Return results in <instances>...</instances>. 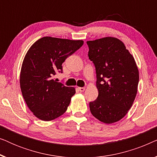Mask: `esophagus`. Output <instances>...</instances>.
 Listing matches in <instances>:
<instances>
[{"mask_svg": "<svg viewBox=\"0 0 157 157\" xmlns=\"http://www.w3.org/2000/svg\"><path fill=\"white\" fill-rule=\"evenodd\" d=\"M78 89L81 92L84 91H85V87H78Z\"/></svg>", "mask_w": 157, "mask_h": 157, "instance_id": "34e87169", "label": "esophagus"}]
</instances>
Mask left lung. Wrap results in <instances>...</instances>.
<instances>
[{"instance_id": "obj_1", "label": "left lung", "mask_w": 157, "mask_h": 157, "mask_svg": "<svg viewBox=\"0 0 157 157\" xmlns=\"http://www.w3.org/2000/svg\"><path fill=\"white\" fill-rule=\"evenodd\" d=\"M95 66L97 98L89 103L92 115L104 124L125 117L137 94L139 74L136 61L124 43L113 37L86 42Z\"/></svg>"}]
</instances>
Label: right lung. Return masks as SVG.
<instances>
[{
    "instance_id": "1",
    "label": "right lung",
    "mask_w": 157,
    "mask_h": 157,
    "mask_svg": "<svg viewBox=\"0 0 157 157\" xmlns=\"http://www.w3.org/2000/svg\"><path fill=\"white\" fill-rule=\"evenodd\" d=\"M82 40L46 36L38 39L25 56L20 85L28 107L38 119L51 121L63 114L76 93L52 77L62 73V63L83 46Z\"/></svg>"
}]
</instances>
